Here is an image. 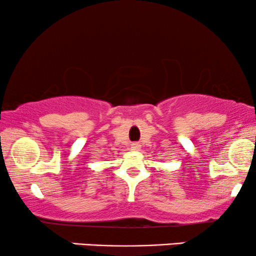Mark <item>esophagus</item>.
<instances>
[{
  "instance_id": "1",
  "label": "esophagus",
  "mask_w": 256,
  "mask_h": 256,
  "mask_svg": "<svg viewBox=\"0 0 256 256\" xmlns=\"http://www.w3.org/2000/svg\"><path fill=\"white\" fill-rule=\"evenodd\" d=\"M140 143H132V144H131L132 150H140Z\"/></svg>"
}]
</instances>
